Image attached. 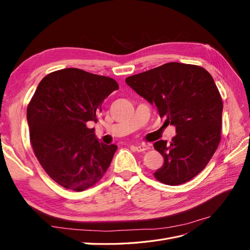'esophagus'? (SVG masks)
Segmentation results:
<instances>
[{
	"label": "esophagus",
	"mask_w": 250,
	"mask_h": 250,
	"mask_svg": "<svg viewBox=\"0 0 250 250\" xmlns=\"http://www.w3.org/2000/svg\"><path fill=\"white\" fill-rule=\"evenodd\" d=\"M134 148L138 151V152H145L146 150L149 149V146L146 145V144H140V145H137Z\"/></svg>",
	"instance_id": "esophagus-1"
}]
</instances>
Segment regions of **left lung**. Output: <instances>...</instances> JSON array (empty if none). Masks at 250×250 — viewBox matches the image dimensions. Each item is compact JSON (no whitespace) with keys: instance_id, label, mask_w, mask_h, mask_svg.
I'll return each mask as SVG.
<instances>
[{"instance_id":"left-lung-1","label":"left lung","mask_w":250,"mask_h":250,"mask_svg":"<svg viewBox=\"0 0 250 250\" xmlns=\"http://www.w3.org/2000/svg\"><path fill=\"white\" fill-rule=\"evenodd\" d=\"M125 81L176 128L170 143H154L164 157L154 177L169 186L191 180L206 168L221 140L223 103L213 77L201 66L169 62Z\"/></svg>"}]
</instances>
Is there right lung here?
Here are the masks:
<instances>
[{"instance_id": "1", "label": "right lung", "mask_w": 250, "mask_h": 250, "mask_svg": "<svg viewBox=\"0 0 250 250\" xmlns=\"http://www.w3.org/2000/svg\"><path fill=\"white\" fill-rule=\"evenodd\" d=\"M119 88L115 79L75 67L47 75L27 107L30 142L48 175L67 190L93 187L108 169L118 147L97 139L102 103Z\"/></svg>"}]
</instances>
